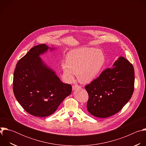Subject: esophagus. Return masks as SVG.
Returning <instances> with one entry per match:
<instances>
[{
    "mask_svg": "<svg viewBox=\"0 0 146 146\" xmlns=\"http://www.w3.org/2000/svg\"><path fill=\"white\" fill-rule=\"evenodd\" d=\"M77 89H81V87L78 86V85H74V86H72V90L73 91H74V90H76Z\"/></svg>",
    "mask_w": 146,
    "mask_h": 146,
    "instance_id": "1",
    "label": "esophagus"
}]
</instances>
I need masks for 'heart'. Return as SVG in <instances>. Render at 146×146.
Masks as SVG:
<instances>
[{
  "instance_id": "b5f03b06",
  "label": "heart",
  "mask_w": 146,
  "mask_h": 146,
  "mask_svg": "<svg viewBox=\"0 0 146 146\" xmlns=\"http://www.w3.org/2000/svg\"><path fill=\"white\" fill-rule=\"evenodd\" d=\"M105 60V56L100 51L82 47L70 51L66 56V62H62L61 67L66 80H72L74 74L80 82L86 84L96 78Z\"/></svg>"
}]
</instances>
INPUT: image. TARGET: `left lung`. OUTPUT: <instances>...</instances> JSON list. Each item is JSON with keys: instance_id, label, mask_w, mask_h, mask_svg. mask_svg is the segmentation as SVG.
Wrapping results in <instances>:
<instances>
[{"instance_id": "left-lung-1", "label": "left lung", "mask_w": 146, "mask_h": 146, "mask_svg": "<svg viewBox=\"0 0 146 146\" xmlns=\"http://www.w3.org/2000/svg\"><path fill=\"white\" fill-rule=\"evenodd\" d=\"M134 68L123 56L115 61L85 88L89 99L87 108L92 115L107 118L119 112L130 100L134 90Z\"/></svg>"}]
</instances>
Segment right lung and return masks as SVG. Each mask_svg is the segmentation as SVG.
<instances>
[{
	"label": "right lung",
	"instance_id": "1",
	"mask_svg": "<svg viewBox=\"0 0 146 146\" xmlns=\"http://www.w3.org/2000/svg\"><path fill=\"white\" fill-rule=\"evenodd\" d=\"M55 47L39 44L32 48L17 64L13 77V92L23 109L39 117L53 114L72 92V86L64 84L40 55Z\"/></svg>",
	"mask_w": 146,
	"mask_h": 146
}]
</instances>
